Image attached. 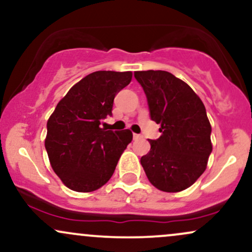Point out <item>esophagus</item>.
<instances>
[{
  "label": "esophagus",
  "instance_id": "1",
  "mask_svg": "<svg viewBox=\"0 0 252 252\" xmlns=\"http://www.w3.org/2000/svg\"><path fill=\"white\" fill-rule=\"evenodd\" d=\"M132 137H134V140L136 141V140H140V138H142V136L138 135V134H134L132 135Z\"/></svg>",
  "mask_w": 252,
  "mask_h": 252
}]
</instances>
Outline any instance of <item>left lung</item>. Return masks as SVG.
<instances>
[{
	"instance_id": "left-lung-1",
	"label": "left lung",
	"mask_w": 252,
	"mask_h": 252,
	"mask_svg": "<svg viewBox=\"0 0 252 252\" xmlns=\"http://www.w3.org/2000/svg\"><path fill=\"white\" fill-rule=\"evenodd\" d=\"M148 102L150 118L162 135L150 140L141 158L147 178L163 192L189 189L205 172L212 152L211 124L204 103L189 84L167 71H136Z\"/></svg>"
}]
</instances>
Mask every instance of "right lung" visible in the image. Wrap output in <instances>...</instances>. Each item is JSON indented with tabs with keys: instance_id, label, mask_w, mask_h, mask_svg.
Wrapping results in <instances>:
<instances>
[{
	"instance_id": "add662e5",
	"label": "right lung",
	"mask_w": 252,
	"mask_h": 252,
	"mask_svg": "<svg viewBox=\"0 0 252 252\" xmlns=\"http://www.w3.org/2000/svg\"><path fill=\"white\" fill-rule=\"evenodd\" d=\"M131 72L97 71L73 85L47 121L45 147L54 173L66 187L92 192L110 180L131 142L129 129L100 128L114 98L131 82Z\"/></svg>"
}]
</instances>
